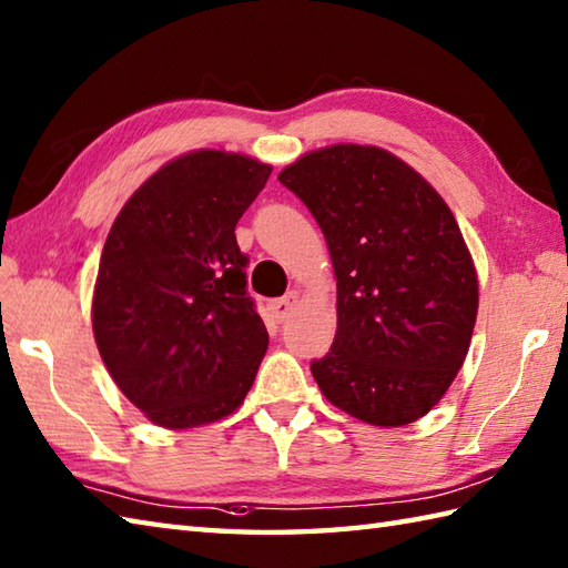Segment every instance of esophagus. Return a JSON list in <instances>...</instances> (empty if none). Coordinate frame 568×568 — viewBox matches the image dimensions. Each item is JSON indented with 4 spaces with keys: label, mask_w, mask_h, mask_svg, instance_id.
<instances>
[{
    "label": "esophagus",
    "mask_w": 568,
    "mask_h": 568,
    "mask_svg": "<svg viewBox=\"0 0 568 568\" xmlns=\"http://www.w3.org/2000/svg\"><path fill=\"white\" fill-rule=\"evenodd\" d=\"M297 293L295 291H291L287 295H283V297H277V300H271V305H268V310H271V315H273V320L275 322H285L287 317L293 315V310L297 307Z\"/></svg>",
    "instance_id": "esophagus-1"
}]
</instances>
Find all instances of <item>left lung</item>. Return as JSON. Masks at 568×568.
<instances>
[{
    "label": "left lung",
    "mask_w": 568,
    "mask_h": 568,
    "mask_svg": "<svg viewBox=\"0 0 568 568\" xmlns=\"http://www.w3.org/2000/svg\"><path fill=\"white\" fill-rule=\"evenodd\" d=\"M277 180L315 216L336 275V334L312 376L376 427L427 415L468 354L478 277L452 210L397 155L356 143L305 153Z\"/></svg>",
    "instance_id": "1"
}]
</instances>
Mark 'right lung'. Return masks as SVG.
I'll use <instances>...</instances> for the list:
<instances>
[{"label": "right lung", "mask_w": 568, "mask_h": 568, "mask_svg": "<svg viewBox=\"0 0 568 568\" xmlns=\"http://www.w3.org/2000/svg\"><path fill=\"white\" fill-rule=\"evenodd\" d=\"M273 168L192 151L165 163L114 220L92 297L100 356L131 403L165 429L244 403L268 348L246 293L236 222Z\"/></svg>", "instance_id": "1"}]
</instances>
